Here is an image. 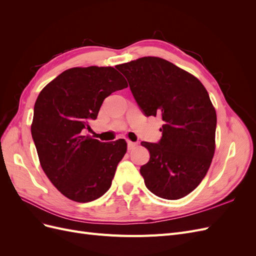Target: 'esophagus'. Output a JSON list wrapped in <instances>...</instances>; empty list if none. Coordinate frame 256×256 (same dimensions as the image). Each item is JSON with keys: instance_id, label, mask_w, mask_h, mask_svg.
<instances>
[{"instance_id": "obj_1", "label": "esophagus", "mask_w": 256, "mask_h": 256, "mask_svg": "<svg viewBox=\"0 0 256 256\" xmlns=\"http://www.w3.org/2000/svg\"><path fill=\"white\" fill-rule=\"evenodd\" d=\"M136 146V143H134V142H131V141H127V148H128V150H134Z\"/></svg>"}]
</instances>
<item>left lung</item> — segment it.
<instances>
[{"instance_id": "left-lung-1", "label": "left lung", "mask_w": 256, "mask_h": 256, "mask_svg": "<svg viewBox=\"0 0 256 256\" xmlns=\"http://www.w3.org/2000/svg\"><path fill=\"white\" fill-rule=\"evenodd\" d=\"M126 76L146 116L164 122L158 143L142 142L150 154L140 173L154 196L178 200L203 180L214 154L216 114L194 76L160 58L145 56L115 66Z\"/></svg>"}]
</instances>
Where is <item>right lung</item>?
Masks as SVG:
<instances>
[{"instance_id": "right-lung-1", "label": "right lung", "mask_w": 256, "mask_h": 256, "mask_svg": "<svg viewBox=\"0 0 256 256\" xmlns=\"http://www.w3.org/2000/svg\"><path fill=\"white\" fill-rule=\"evenodd\" d=\"M127 86L113 67H74L38 95L30 126L38 158L54 187L69 200L92 202L110 189L127 143L100 142L83 136V130L97 118L108 96Z\"/></svg>"}]
</instances>
